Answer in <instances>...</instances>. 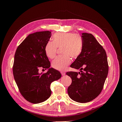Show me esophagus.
<instances>
[{"instance_id": "1", "label": "esophagus", "mask_w": 122, "mask_h": 122, "mask_svg": "<svg viewBox=\"0 0 122 122\" xmlns=\"http://www.w3.org/2000/svg\"><path fill=\"white\" fill-rule=\"evenodd\" d=\"M61 74L62 76H64L66 74V73L64 72H61Z\"/></svg>"}]
</instances>
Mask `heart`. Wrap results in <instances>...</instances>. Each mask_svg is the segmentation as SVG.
<instances>
[{"label": "heart", "mask_w": 122, "mask_h": 122, "mask_svg": "<svg viewBox=\"0 0 122 122\" xmlns=\"http://www.w3.org/2000/svg\"><path fill=\"white\" fill-rule=\"evenodd\" d=\"M83 46L82 39L78 34L72 32H58L53 36V42H48L45 46L46 56L52 59L56 56L57 48H61L63 55L55 58L52 62L55 69L65 71L71 63V57L76 58L80 54Z\"/></svg>", "instance_id": "b5f03b06"}]
</instances>
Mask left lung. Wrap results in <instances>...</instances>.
Masks as SVG:
<instances>
[{
  "label": "left lung",
  "mask_w": 122,
  "mask_h": 122,
  "mask_svg": "<svg viewBox=\"0 0 122 122\" xmlns=\"http://www.w3.org/2000/svg\"><path fill=\"white\" fill-rule=\"evenodd\" d=\"M82 51L70 66L80 72H68L72 79L68 88L70 98L79 103L88 102L101 92L108 75V65L105 50L93 35L82 33Z\"/></svg>",
  "instance_id": "1"
}]
</instances>
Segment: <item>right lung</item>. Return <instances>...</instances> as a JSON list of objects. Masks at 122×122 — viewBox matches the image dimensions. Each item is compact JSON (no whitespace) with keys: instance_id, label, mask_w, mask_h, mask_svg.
I'll use <instances>...</instances> for the list:
<instances>
[{"instance_id":"right-lung-1","label":"right lung","mask_w":122,"mask_h":122,"mask_svg":"<svg viewBox=\"0 0 122 122\" xmlns=\"http://www.w3.org/2000/svg\"><path fill=\"white\" fill-rule=\"evenodd\" d=\"M51 32L43 31L29 35L18 47L14 57L13 75L20 93L28 102L38 104L51 96V82L61 78V73L50 68V62L45 53ZM47 68L46 73L39 69Z\"/></svg>"}]
</instances>
